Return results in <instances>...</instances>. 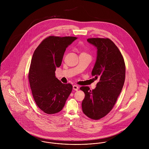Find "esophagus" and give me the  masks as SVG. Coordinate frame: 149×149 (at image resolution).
<instances>
[{"label":"esophagus","instance_id":"obj_1","mask_svg":"<svg viewBox=\"0 0 149 149\" xmlns=\"http://www.w3.org/2000/svg\"><path fill=\"white\" fill-rule=\"evenodd\" d=\"M73 89L74 91H77V90L79 89V86H78V85H73Z\"/></svg>","mask_w":149,"mask_h":149}]
</instances>
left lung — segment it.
Masks as SVG:
<instances>
[{
	"mask_svg": "<svg viewBox=\"0 0 149 149\" xmlns=\"http://www.w3.org/2000/svg\"><path fill=\"white\" fill-rule=\"evenodd\" d=\"M87 41L97 49L92 76L99 81L92 91L88 86L80 88L85 93L82 109L88 118L98 120L114 106L125 83L126 66L120 50L109 38H92Z\"/></svg>",
	"mask_w": 149,
	"mask_h": 149,
	"instance_id": "1",
	"label": "left lung"
}]
</instances>
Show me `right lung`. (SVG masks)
<instances>
[{
  "instance_id": "1",
  "label": "right lung",
  "mask_w": 149,
  "mask_h": 149,
  "mask_svg": "<svg viewBox=\"0 0 149 149\" xmlns=\"http://www.w3.org/2000/svg\"><path fill=\"white\" fill-rule=\"evenodd\" d=\"M76 39L75 37L49 36L33 53L29 83L36 104L46 113L61 111L72 91V84H63L56 78L55 71L61 65L66 48Z\"/></svg>"
}]
</instances>
